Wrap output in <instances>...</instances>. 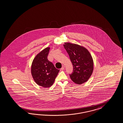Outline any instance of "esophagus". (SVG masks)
Masks as SVG:
<instances>
[{
	"label": "esophagus",
	"mask_w": 123,
	"mask_h": 123,
	"mask_svg": "<svg viewBox=\"0 0 123 123\" xmlns=\"http://www.w3.org/2000/svg\"><path fill=\"white\" fill-rule=\"evenodd\" d=\"M64 68H65L64 65H63L62 67L61 68V70H64Z\"/></svg>",
	"instance_id": "34e87169"
}]
</instances>
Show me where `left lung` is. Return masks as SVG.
<instances>
[{"instance_id":"1","label":"left lung","mask_w":123,"mask_h":123,"mask_svg":"<svg viewBox=\"0 0 123 123\" xmlns=\"http://www.w3.org/2000/svg\"><path fill=\"white\" fill-rule=\"evenodd\" d=\"M63 46L68 53L73 65L70 77L73 82L81 84L86 82L93 71V61L86 49L79 45L64 43Z\"/></svg>"}]
</instances>
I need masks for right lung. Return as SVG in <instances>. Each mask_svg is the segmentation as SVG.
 <instances>
[{"label":"right lung","mask_w":123,"mask_h":123,"mask_svg":"<svg viewBox=\"0 0 123 123\" xmlns=\"http://www.w3.org/2000/svg\"><path fill=\"white\" fill-rule=\"evenodd\" d=\"M49 49L47 47L38 54L31 67V73L35 82L44 87L52 86L60 71L47 59Z\"/></svg>","instance_id":"add662e5"}]
</instances>
